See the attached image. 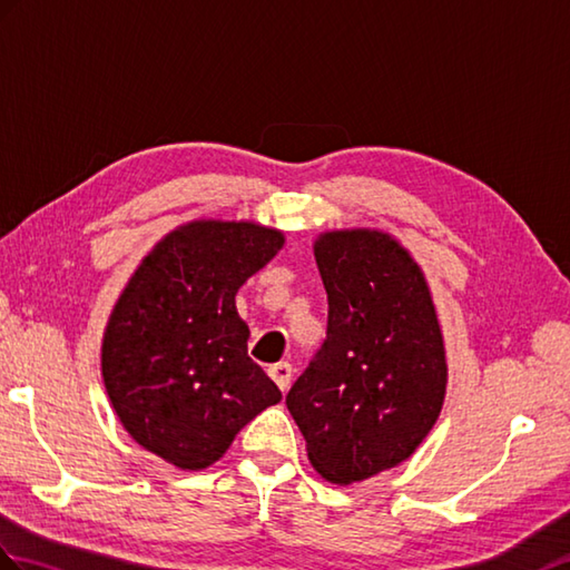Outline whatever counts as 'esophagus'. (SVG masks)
Returning a JSON list of instances; mask_svg holds the SVG:
<instances>
[{
	"label": "esophagus",
	"instance_id": "1",
	"mask_svg": "<svg viewBox=\"0 0 570 570\" xmlns=\"http://www.w3.org/2000/svg\"><path fill=\"white\" fill-rule=\"evenodd\" d=\"M269 376H272L276 386L286 391L291 386V376H294V368H291V364H286V362H279V364L269 366Z\"/></svg>",
	"mask_w": 570,
	"mask_h": 570
}]
</instances>
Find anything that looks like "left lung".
<instances>
[{
  "instance_id": "obj_1",
  "label": "left lung",
  "mask_w": 570,
  "mask_h": 570,
  "mask_svg": "<svg viewBox=\"0 0 570 570\" xmlns=\"http://www.w3.org/2000/svg\"><path fill=\"white\" fill-rule=\"evenodd\" d=\"M313 255L327 340L286 395L313 469L350 485L413 456L446 395V350L425 272L391 233L325 230Z\"/></svg>"
}]
</instances>
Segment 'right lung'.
Returning <instances> with one entry per match:
<instances>
[{
	"instance_id": "1",
	"label": "right lung",
	"mask_w": 570,
	"mask_h": 570,
	"mask_svg": "<svg viewBox=\"0 0 570 570\" xmlns=\"http://www.w3.org/2000/svg\"><path fill=\"white\" fill-rule=\"evenodd\" d=\"M255 220L196 218L130 274L101 342L106 395L134 440L181 471H202L282 391L247 356L235 296L284 247Z\"/></svg>"
}]
</instances>
